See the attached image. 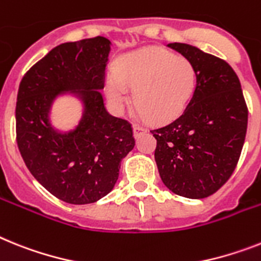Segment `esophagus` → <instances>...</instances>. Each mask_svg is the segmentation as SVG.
<instances>
[{
  "instance_id": "1",
  "label": "esophagus",
  "mask_w": 261,
  "mask_h": 261,
  "mask_svg": "<svg viewBox=\"0 0 261 261\" xmlns=\"http://www.w3.org/2000/svg\"><path fill=\"white\" fill-rule=\"evenodd\" d=\"M133 130H134V137L135 138H139L142 134H146V133H147V130H146L144 127L139 126V124H134Z\"/></svg>"
}]
</instances>
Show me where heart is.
Masks as SVG:
<instances>
[{"mask_svg": "<svg viewBox=\"0 0 261 261\" xmlns=\"http://www.w3.org/2000/svg\"><path fill=\"white\" fill-rule=\"evenodd\" d=\"M133 89L138 113L154 123L178 117L196 87V70L187 58L161 47H148L120 58L105 81L107 98L120 106Z\"/></svg>", "mask_w": 261, "mask_h": 261, "instance_id": "1", "label": "heart"}]
</instances>
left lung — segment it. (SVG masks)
Listing matches in <instances>:
<instances>
[{
  "mask_svg": "<svg viewBox=\"0 0 261 261\" xmlns=\"http://www.w3.org/2000/svg\"><path fill=\"white\" fill-rule=\"evenodd\" d=\"M196 70L190 103L171 123L151 130L164 186L190 199L207 198L228 180L246 139L248 110L238 75L225 61L187 43H168Z\"/></svg>",
  "mask_w": 261,
  "mask_h": 261,
  "instance_id": "obj_1",
  "label": "left lung"
}]
</instances>
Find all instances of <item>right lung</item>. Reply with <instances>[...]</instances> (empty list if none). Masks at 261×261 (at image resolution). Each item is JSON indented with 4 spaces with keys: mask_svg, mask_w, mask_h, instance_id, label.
<instances>
[{
    "mask_svg": "<svg viewBox=\"0 0 261 261\" xmlns=\"http://www.w3.org/2000/svg\"><path fill=\"white\" fill-rule=\"evenodd\" d=\"M111 42L105 37L50 50L23 75L15 106L17 144L39 185L70 204L95 203L114 188L120 161L135 146L131 124L107 113L105 86ZM73 96L83 114L70 130L51 123L58 97Z\"/></svg>",
    "mask_w": 261,
    "mask_h": 261,
    "instance_id": "1",
    "label": "right lung"
}]
</instances>
